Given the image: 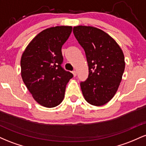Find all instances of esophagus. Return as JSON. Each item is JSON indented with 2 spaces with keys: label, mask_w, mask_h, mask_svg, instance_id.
Returning <instances> with one entry per match:
<instances>
[{
  "label": "esophagus",
  "mask_w": 146,
  "mask_h": 146,
  "mask_svg": "<svg viewBox=\"0 0 146 146\" xmlns=\"http://www.w3.org/2000/svg\"><path fill=\"white\" fill-rule=\"evenodd\" d=\"M72 73H73V76H74V77H75V76H76V75H77V73H76V71H72Z\"/></svg>",
  "instance_id": "obj_1"
}]
</instances>
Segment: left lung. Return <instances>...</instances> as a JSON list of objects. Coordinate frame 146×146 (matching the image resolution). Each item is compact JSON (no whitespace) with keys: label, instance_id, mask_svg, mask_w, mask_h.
I'll list each match as a JSON object with an SVG mask.
<instances>
[{"label":"left lung","instance_id":"8db88e82","mask_svg":"<svg viewBox=\"0 0 146 146\" xmlns=\"http://www.w3.org/2000/svg\"><path fill=\"white\" fill-rule=\"evenodd\" d=\"M73 33L84 48L88 66V76L81 82L86 101L93 106L108 103L116 93L125 68L121 48L108 33L96 27L77 26Z\"/></svg>","mask_w":146,"mask_h":146}]
</instances>
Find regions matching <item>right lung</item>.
Listing matches in <instances>:
<instances>
[{
  "label": "right lung",
  "mask_w": 146,
  "mask_h": 146,
  "mask_svg": "<svg viewBox=\"0 0 146 146\" xmlns=\"http://www.w3.org/2000/svg\"><path fill=\"white\" fill-rule=\"evenodd\" d=\"M72 27L57 26L38 33L25 48L21 60V76L33 99L46 108L58 106L66 84L73 77L62 67V46Z\"/></svg>",
  "instance_id": "1"
}]
</instances>
